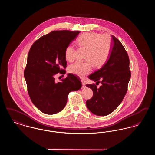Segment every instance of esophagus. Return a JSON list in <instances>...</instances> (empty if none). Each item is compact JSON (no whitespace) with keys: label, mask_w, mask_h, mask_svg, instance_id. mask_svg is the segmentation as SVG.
Wrapping results in <instances>:
<instances>
[{"label":"esophagus","mask_w":155,"mask_h":155,"mask_svg":"<svg viewBox=\"0 0 155 155\" xmlns=\"http://www.w3.org/2000/svg\"><path fill=\"white\" fill-rule=\"evenodd\" d=\"M82 88L84 89L85 88V84L84 81H82Z\"/></svg>","instance_id":"34e87169"}]
</instances>
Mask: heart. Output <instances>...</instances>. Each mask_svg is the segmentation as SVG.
I'll return each instance as SVG.
<instances>
[{
  "instance_id": "heart-1",
  "label": "heart",
  "mask_w": 155,
  "mask_h": 155,
  "mask_svg": "<svg viewBox=\"0 0 155 155\" xmlns=\"http://www.w3.org/2000/svg\"><path fill=\"white\" fill-rule=\"evenodd\" d=\"M77 44L85 48L84 62L77 61L68 67V72L82 78L89 74L93 66L100 68L106 62L110 52L111 42L110 37L106 35L89 32L82 34L77 39ZM65 58L71 62L75 58V50L72 45L67 46L65 50Z\"/></svg>"
}]
</instances>
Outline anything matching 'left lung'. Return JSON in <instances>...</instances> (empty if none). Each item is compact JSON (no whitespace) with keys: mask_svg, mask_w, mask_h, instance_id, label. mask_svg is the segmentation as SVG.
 <instances>
[{"mask_svg":"<svg viewBox=\"0 0 155 155\" xmlns=\"http://www.w3.org/2000/svg\"><path fill=\"white\" fill-rule=\"evenodd\" d=\"M131 78L128 54L117 38L111 35L110 52L107 61L99 70L89 75V78L102 85L87 84L94 95L87 100L89 110L97 116H105L114 110L122 102Z\"/></svg>","mask_w":155,"mask_h":155,"instance_id":"left-lung-1","label":"left lung"}]
</instances>
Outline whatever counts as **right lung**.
<instances>
[{"instance_id": "obj_1", "label": "right lung", "mask_w": 155, "mask_h": 155, "mask_svg": "<svg viewBox=\"0 0 155 155\" xmlns=\"http://www.w3.org/2000/svg\"><path fill=\"white\" fill-rule=\"evenodd\" d=\"M80 31H53L36 41L31 47L24 77L30 99L37 108L47 114H56L66 106L68 94L82 87L72 74L56 82L54 76L64 74L65 50Z\"/></svg>"}]
</instances>
